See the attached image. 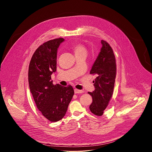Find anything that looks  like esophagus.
<instances>
[{
	"label": "esophagus",
	"instance_id": "esophagus-1",
	"mask_svg": "<svg viewBox=\"0 0 152 152\" xmlns=\"http://www.w3.org/2000/svg\"><path fill=\"white\" fill-rule=\"evenodd\" d=\"M74 92H75V94H82L84 92V91L83 90H80V89L75 88L74 89Z\"/></svg>",
	"mask_w": 152,
	"mask_h": 152
}]
</instances>
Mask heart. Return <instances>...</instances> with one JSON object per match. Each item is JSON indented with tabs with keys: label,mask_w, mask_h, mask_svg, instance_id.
<instances>
[{
	"label": "heart",
	"mask_w": 152,
	"mask_h": 152,
	"mask_svg": "<svg viewBox=\"0 0 152 152\" xmlns=\"http://www.w3.org/2000/svg\"><path fill=\"white\" fill-rule=\"evenodd\" d=\"M72 49L74 52L75 56L79 55L81 54H86V48L84 45L82 44L76 43L72 45Z\"/></svg>",
	"instance_id": "b5f03b06"
}]
</instances>
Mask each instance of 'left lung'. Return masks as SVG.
Returning <instances> with one entry per match:
<instances>
[{
  "mask_svg": "<svg viewBox=\"0 0 152 152\" xmlns=\"http://www.w3.org/2000/svg\"><path fill=\"white\" fill-rule=\"evenodd\" d=\"M102 48L90 71L95 74V90L88 93L92 98L89 106L91 112L96 116H102L112 97L116 74L115 57L112 48L107 42L101 40Z\"/></svg>",
  "mask_w": 152,
  "mask_h": 152,
  "instance_id": "1",
  "label": "left lung"
}]
</instances>
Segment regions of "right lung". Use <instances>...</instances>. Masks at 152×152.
I'll return each mask as SVG.
<instances>
[{
	"label": "right lung",
	"mask_w": 152,
	"mask_h": 152,
	"mask_svg": "<svg viewBox=\"0 0 152 152\" xmlns=\"http://www.w3.org/2000/svg\"><path fill=\"white\" fill-rule=\"evenodd\" d=\"M63 38L49 40L39 47L30 62L28 84L36 106L51 122H57L65 116L74 94L71 86L53 85L51 75L56 71L57 50Z\"/></svg>",
	"instance_id": "right-lung-1"
}]
</instances>
